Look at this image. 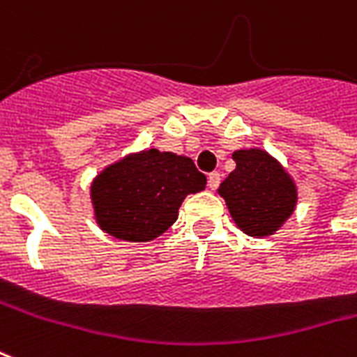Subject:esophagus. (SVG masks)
Here are the masks:
<instances>
[{
    "mask_svg": "<svg viewBox=\"0 0 357 357\" xmlns=\"http://www.w3.org/2000/svg\"><path fill=\"white\" fill-rule=\"evenodd\" d=\"M219 183H221V174H219V172H212V174L208 176V187H210L212 191H215L219 187Z\"/></svg>",
    "mask_w": 357,
    "mask_h": 357,
    "instance_id": "1",
    "label": "esophagus"
}]
</instances>
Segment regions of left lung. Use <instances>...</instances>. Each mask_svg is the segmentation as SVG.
Listing matches in <instances>:
<instances>
[{"label": "left lung", "mask_w": 357, "mask_h": 357, "mask_svg": "<svg viewBox=\"0 0 357 357\" xmlns=\"http://www.w3.org/2000/svg\"><path fill=\"white\" fill-rule=\"evenodd\" d=\"M232 158L236 168L218 192L240 231L253 238L271 236L295 212L297 185L286 168L263 149H238Z\"/></svg>", "instance_id": "obj_1"}]
</instances>
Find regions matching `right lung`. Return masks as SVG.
Listing matches in <instances>:
<instances>
[{
    "mask_svg": "<svg viewBox=\"0 0 357 357\" xmlns=\"http://www.w3.org/2000/svg\"><path fill=\"white\" fill-rule=\"evenodd\" d=\"M204 187L206 176L189 157L158 149L130 153L92 181L94 219L115 238L149 242L174 225L187 195Z\"/></svg>",
    "mask_w": 357,
    "mask_h": 357,
    "instance_id": "1",
    "label": "right lung"
}]
</instances>
